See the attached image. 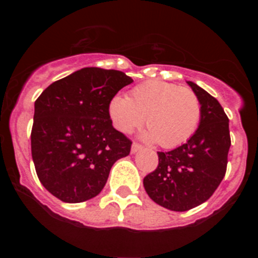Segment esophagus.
I'll list each match as a JSON object with an SVG mask.
<instances>
[{
  "instance_id": "obj_1",
  "label": "esophagus",
  "mask_w": 258,
  "mask_h": 258,
  "mask_svg": "<svg viewBox=\"0 0 258 258\" xmlns=\"http://www.w3.org/2000/svg\"><path fill=\"white\" fill-rule=\"evenodd\" d=\"M142 149H143V146L140 145V143L134 142L133 145H132V152H133V154H136V152L141 151V150H142Z\"/></svg>"
}]
</instances>
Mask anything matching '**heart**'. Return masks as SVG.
<instances>
[{"instance_id":"obj_1","label":"heart","mask_w":258,"mask_h":258,"mask_svg":"<svg viewBox=\"0 0 258 258\" xmlns=\"http://www.w3.org/2000/svg\"><path fill=\"white\" fill-rule=\"evenodd\" d=\"M109 117L122 133H131L145 121V138L173 149L187 142L202 120V102L194 90L151 80L137 85L129 98L113 97Z\"/></svg>"}]
</instances>
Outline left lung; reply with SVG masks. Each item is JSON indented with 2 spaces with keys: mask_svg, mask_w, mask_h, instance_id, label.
Returning <instances> with one entry per match:
<instances>
[{
  "mask_svg": "<svg viewBox=\"0 0 258 258\" xmlns=\"http://www.w3.org/2000/svg\"><path fill=\"white\" fill-rule=\"evenodd\" d=\"M202 102V120L190 140L168 152H157L159 165L143 178L156 204L175 212L190 211L213 195L225 177L231 140L229 117L214 97L188 81Z\"/></svg>",
  "mask_w": 258,
  "mask_h": 258,
  "instance_id": "obj_1",
  "label": "left lung"
}]
</instances>
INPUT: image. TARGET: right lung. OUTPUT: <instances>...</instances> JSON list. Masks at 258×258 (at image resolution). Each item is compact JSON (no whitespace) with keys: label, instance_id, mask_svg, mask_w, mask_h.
Here are the masks:
<instances>
[{"label":"right lung","instance_id":"add662e5","mask_svg":"<svg viewBox=\"0 0 258 258\" xmlns=\"http://www.w3.org/2000/svg\"><path fill=\"white\" fill-rule=\"evenodd\" d=\"M133 83L116 70L86 67L47 86L35 102L32 159L45 188L64 203L103 190L113 164L132 141L112 126L109 102Z\"/></svg>","mask_w":258,"mask_h":258}]
</instances>
